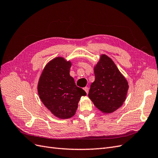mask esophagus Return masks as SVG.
I'll return each mask as SVG.
<instances>
[{
    "label": "esophagus",
    "instance_id": "esophagus-1",
    "mask_svg": "<svg viewBox=\"0 0 158 158\" xmlns=\"http://www.w3.org/2000/svg\"><path fill=\"white\" fill-rule=\"evenodd\" d=\"M84 89L85 90V92H86V94H88V92H89V88H88V87H85V88H84Z\"/></svg>",
    "mask_w": 158,
    "mask_h": 158
}]
</instances>
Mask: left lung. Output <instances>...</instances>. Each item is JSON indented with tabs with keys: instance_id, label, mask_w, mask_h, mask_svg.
Segmentation results:
<instances>
[{
	"instance_id": "8db88e82",
	"label": "left lung",
	"mask_w": 158,
	"mask_h": 158,
	"mask_svg": "<svg viewBox=\"0 0 158 158\" xmlns=\"http://www.w3.org/2000/svg\"><path fill=\"white\" fill-rule=\"evenodd\" d=\"M95 80L90 85L88 97L94 106L104 114H109L121 107L128 89L127 79L113 60L102 54L94 66Z\"/></svg>"
}]
</instances>
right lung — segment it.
<instances>
[{
	"mask_svg": "<svg viewBox=\"0 0 158 158\" xmlns=\"http://www.w3.org/2000/svg\"><path fill=\"white\" fill-rule=\"evenodd\" d=\"M71 65V62L63 57L52 59L42 70L37 84L42 103L54 116L61 119L73 117L81 97L86 95L70 76Z\"/></svg>",
	"mask_w": 158,
	"mask_h": 158,
	"instance_id": "obj_1",
	"label": "right lung"
}]
</instances>
